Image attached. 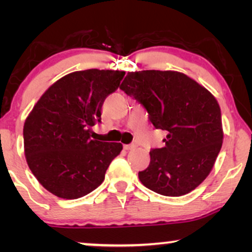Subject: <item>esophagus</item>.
<instances>
[{"label": "esophagus", "instance_id": "34e87169", "mask_svg": "<svg viewBox=\"0 0 252 252\" xmlns=\"http://www.w3.org/2000/svg\"><path fill=\"white\" fill-rule=\"evenodd\" d=\"M133 148H135V144H134V143L125 144V146H124V149H125V150H130V149H133Z\"/></svg>", "mask_w": 252, "mask_h": 252}]
</instances>
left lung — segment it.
I'll return each mask as SVG.
<instances>
[{"label":"left lung","instance_id":"1","mask_svg":"<svg viewBox=\"0 0 252 252\" xmlns=\"http://www.w3.org/2000/svg\"><path fill=\"white\" fill-rule=\"evenodd\" d=\"M119 88L147 110L155 128L167 132L165 146L150 151L140 181L164 196L194 190L211 172L222 146L221 112L215 96L177 71L128 72Z\"/></svg>","mask_w":252,"mask_h":252}]
</instances>
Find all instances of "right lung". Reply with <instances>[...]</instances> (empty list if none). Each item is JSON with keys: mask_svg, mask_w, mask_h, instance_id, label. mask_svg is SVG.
<instances>
[{"mask_svg": "<svg viewBox=\"0 0 252 252\" xmlns=\"http://www.w3.org/2000/svg\"><path fill=\"white\" fill-rule=\"evenodd\" d=\"M124 71H77L47 89L24 125V148L37 181L61 198L75 199L102 184L123 144L91 137L101 123L106 96L119 87Z\"/></svg>", "mask_w": 252, "mask_h": 252, "instance_id": "1", "label": "right lung"}]
</instances>
